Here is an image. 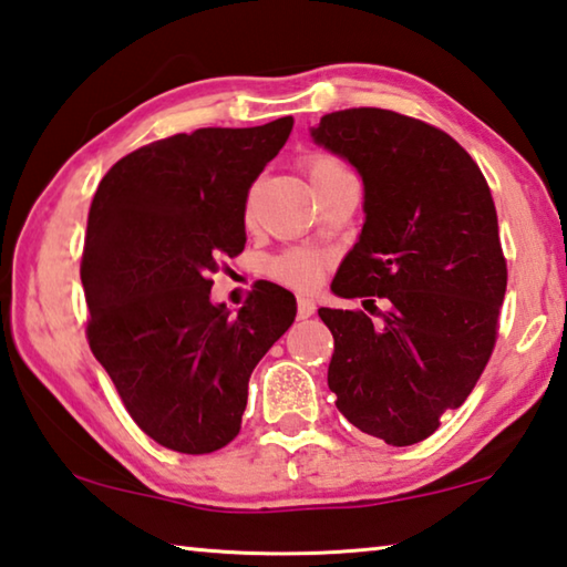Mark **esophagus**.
I'll return each mask as SVG.
<instances>
[{
    "instance_id": "esophagus-1",
    "label": "esophagus",
    "mask_w": 567,
    "mask_h": 567,
    "mask_svg": "<svg viewBox=\"0 0 567 567\" xmlns=\"http://www.w3.org/2000/svg\"><path fill=\"white\" fill-rule=\"evenodd\" d=\"M312 312H315V302L307 300V297H297V318L305 320V318H310Z\"/></svg>"
}]
</instances>
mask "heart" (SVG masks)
Returning a JSON list of instances; mask_svg holds the SVG:
<instances>
[{
	"label": "heart",
	"mask_w": 567,
	"mask_h": 567,
	"mask_svg": "<svg viewBox=\"0 0 567 567\" xmlns=\"http://www.w3.org/2000/svg\"><path fill=\"white\" fill-rule=\"evenodd\" d=\"M302 167L315 192L352 175L348 165H344L338 155L324 150H315L310 155H305ZM322 270L324 257L312 252V249H285V252L277 255L270 265V275L275 280L292 287V290H312V287L320 282Z\"/></svg>",
	"instance_id": "b5f03b06"
}]
</instances>
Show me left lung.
<instances>
[{"mask_svg":"<svg viewBox=\"0 0 567 567\" xmlns=\"http://www.w3.org/2000/svg\"><path fill=\"white\" fill-rule=\"evenodd\" d=\"M312 137L364 182L368 217L332 290L381 318L318 310L334 338V405L362 433L415 445L463 405L495 350L507 262L491 187L447 132L392 110L330 112Z\"/></svg>","mask_w":567,"mask_h":567,"instance_id":"8db88e82","label":"left lung"}]
</instances>
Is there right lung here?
Returning <instances> with one entry per match:
<instances>
[{
  "mask_svg": "<svg viewBox=\"0 0 567 567\" xmlns=\"http://www.w3.org/2000/svg\"><path fill=\"white\" fill-rule=\"evenodd\" d=\"M292 122L150 142L94 192L80 265L87 342L162 447L205 455L235 440L249 375L295 320V295L272 282L255 285L237 315L209 302L219 257L245 249L249 187Z\"/></svg>",
  "mask_w": 567,
  "mask_h": 567,
  "instance_id": "obj_1",
  "label": "right lung"
}]
</instances>
